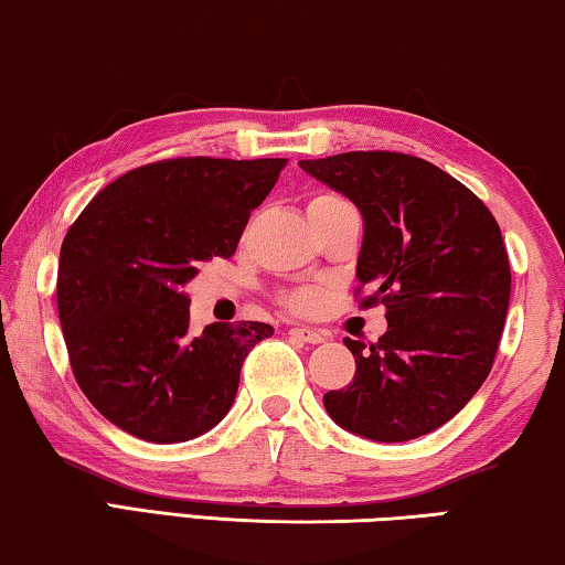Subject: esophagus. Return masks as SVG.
<instances>
[{
	"label": "esophagus",
	"mask_w": 565,
	"mask_h": 565,
	"mask_svg": "<svg viewBox=\"0 0 565 565\" xmlns=\"http://www.w3.org/2000/svg\"><path fill=\"white\" fill-rule=\"evenodd\" d=\"M290 335L302 340V343H310V345H320V343H326V340H328L326 332L316 330V328H292Z\"/></svg>",
	"instance_id": "obj_1"
}]
</instances>
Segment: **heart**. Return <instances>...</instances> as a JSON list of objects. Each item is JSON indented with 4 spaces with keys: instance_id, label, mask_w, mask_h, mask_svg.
Instances as JSON below:
<instances>
[{
    "instance_id": "heart-1",
    "label": "heart",
    "mask_w": 565,
    "mask_h": 565,
    "mask_svg": "<svg viewBox=\"0 0 565 565\" xmlns=\"http://www.w3.org/2000/svg\"><path fill=\"white\" fill-rule=\"evenodd\" d=\"M332 202H343V198L328 195V192H322V195H316L308 202V210L318 207V205H332ZM312 302H316V295H312V292H295L288 298V305L292 310H308Z\"/></svg>"
}]
</instances>
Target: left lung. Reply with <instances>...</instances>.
<instances>
[{"instance_id": "left-lung-1", "label": "left lung", "mask_w": 565, "mask_h": 565, "mask_svg": "<svg viewBox=\"0 0 565 565\" xmlns=\"http://www.w3.org/2000/svg\"><path fill=\"white\" fill-rule=\"evenodd\" d=\"M363 215L358 282L385 305L373 345L345 338L353 383L322 395L340 428L403 443L466 408L493 367L511 300L495 217L466 184L420 157L345 152L300 160Z\"/></svg>"}]
</instances>
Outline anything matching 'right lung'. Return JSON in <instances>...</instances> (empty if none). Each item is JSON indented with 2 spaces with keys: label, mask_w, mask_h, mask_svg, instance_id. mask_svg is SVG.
Instances as JSON below:
<instances>
[{
  "label": "right lung",
  "mask_w": 565,
  "mask_h": 565,
  "mask_svg": "<svg viewBox=\"0 0 565 565\" xmlns=\"http://www.w3.org/2000/svg\"><path fill=\"white\" fill-rule=\"evenodd\" d=\"M288 160L180 157L107 184L70 227L57 308L72 373L129 436L182 443L233 408L239 367L267 322L190 332L184 292L202 263L235 253Z\"/></svg>",
  "instance_id": "add662e5"
}]
</instances>
